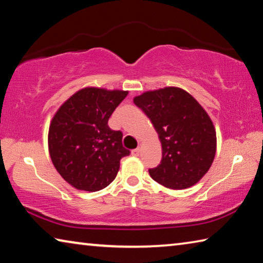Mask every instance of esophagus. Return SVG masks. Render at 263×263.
<instances>
[{
	"instance_id": "34e87169",
	"label": "esophagus",
	"mask_w": 263,
	"mask_h": 263,
	"mask_svg": "<svg viewBox=\"0 0 263 263\" xmlns=\"http://www.w3.org/2000/svg\"><path fill=\"white\" fill-rule=\"evenodd\" d=\"M131 154L133 155V157H138V155L140 154V147H137L135 149L131 151Z\"/></svg>"
}]
</instances>
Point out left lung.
I'll list each match as a JSON object with an SVG mask.
<instances>
[{"label": "left lung", "mask_w": 263, "mask_h": 263, "mask_svg": "<svg viewBox=\"0 0 263 263\" xmlns=\"http://www.w3.org/2000/svg\"><path fill=\"white\" fill-rule=\"evenodd\" d=\"M152 122L162 146L151 177L169 189H186L206 174L216 155V130L206 111L189 92L166 87L133 99Z\"/></svg>", "instance_id": "1"}]
</instances>
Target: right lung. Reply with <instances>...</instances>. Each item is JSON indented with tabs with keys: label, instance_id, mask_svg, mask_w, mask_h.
I'll list each match as a JSON object with an SVG mask.
<instances>
[{
	"label": "right lung",
	"instance_id": "add662e5",
	"mask_svg": "<svg viewBox=\"0 0 263 263\" xmlns=\"http://www.w3.org/2000/svg\"><path fill=\"white\" fill-rule=\"evenodd\" d=\"M128 91L88 87L75 92L53 117L48 151L58 173L79 190L99 191L115 180L123 147L121 131L111 130L110 116Z\"/></svg>",
	"mask_w": 263,
	"mask_h": 263
}]
</instances>
